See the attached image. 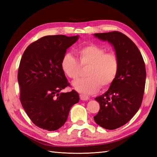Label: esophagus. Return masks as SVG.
I'll return each mask as SVG.
<instances>
[{
  "label": "esophagus",
  "mask_w": 157,
  "mask_h": 157,
  "mask_svg": "<svg viewBox=\"0 0 157 157\" xmlns=\"http://www.w3.org/2000/svg\"><path fill=\"white\" fill-rule=\"evenodd\" d=\"M79 97H80V99L82 100V101H88V100L89 99V97L88 96L86 95H84V94H79Z\"/></svg>",
  "instance_id": "34e87169"
}]
</instances>
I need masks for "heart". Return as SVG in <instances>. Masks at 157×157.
Returning <instances> with one entry per match:
<instances>
[{
    "label": "heart",
    "mask_w": 157,
    "mask_h": 157,
    "mask_svg": "<svg viewBox=\"0 0 157 157\" xmlns=\"http://www.w3.org/2000/svg\"><path fill=\"white\" fill-rule=\"evenodd\" d=\"M78 60L70 53L63 56V71L71 79H76L83 67H88L85 78L73 81L77 91L85 94L97 92L101 86L107 87L115 80L119 68V59L114 53H106L105 49L94 44L82 46L76 51Z\"/></svg>",
    "instance_id": "heart-1"
}]
</instances>
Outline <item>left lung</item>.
<instances>
[{
	"instance_id": "1",
	"label": "left lung",
	"mask_w": 157,
	"mask_h": 157,
	"mask_svg": "<svg viewBox=\"0 0 157 157\" xmlns=\"http://www.w3.org/2000/svg\"><path fill=\"white\" fill-rule=\"evenodd\" d=\"M94 36L108 41L114 48L119 68L116 78L104 94L95 98L100 110L95 122L106 129L126 124L140 107L146 84V67L139 49L121 32L98 33Z\"/></svg>"
}]
</instances>
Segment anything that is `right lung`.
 Instances as JSON below:
<instances>
[{
  "label": "right lung",
  "mask_w": 157,
  "mask_h": 157,
  "mask_svg": "<svg viewBox=\"0 0 157 157\" xmlns=\"http://www.w3.org/2000/svg\"><path fill=\"white\" fill-rule=\"evenodd\" d=\"M79 36H46L29 44L18 69L20 101L29 118L41 129L57 130L65 124L78 92H61L69 86L61 63Z\"/></svg>",
  "instance_id": "1"
}]
</instances>
